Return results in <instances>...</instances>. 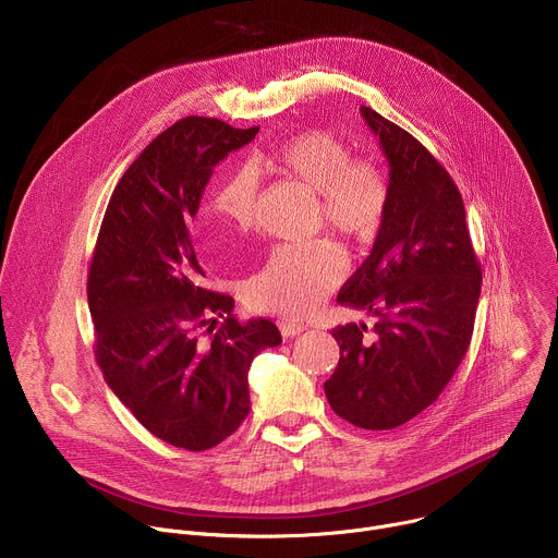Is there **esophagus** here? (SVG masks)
<instances>
[{"label":"esophagus","instance_id":"1","mask_svg":"<svg viewBox=\"0 0 558 558\" xmlns=\"http://www.w3.org/2000/svg\"><path fill=\"white\" fill-rule=\"evenodd\" d=\"M278 327H280V333H282L284 338H293V336H300V333L304 331V325H300V323H289V320L278 323Z\"/></svg>","mask_w":558,"mask_h":558}]
</instances>
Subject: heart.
<instances>
[{
    "label": "heart",
    "instance_id": "1",
    "mask_svg": "<svg viewBox=\"0 0 558 558\" xmlns=\"http://www.w3.org/2000/svg\"><path fill=\"white\" fill-rule=\"evenodd\" d=\"M263 163L317 194V218L347 241H371L388 211L386 174L371 161H353L351 147L331 132H302L265 154ZM256 201V174L238 168L220 181L209 209L218 222L245 231L254 222ZM344 274V258L329 243L280 247L250 278L245 300L256 311L302 317L342 282Z\"/></svg>",
    "mask_w": 558,
    "mask_h": 558
}]
</instances>
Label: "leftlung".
I'll list each match as a JSON object with an SVG mask.
<instances>
[{"label": "left lung", "mask_w": 558, "mask_h": 558, "mask_svg": "<svg viewBox=\"0 0 558 558\" xmlns=\"http://www.w3.org/2000/svg\"><path fill=\"white\" fill-rule=\"evenodd\" d=\"M388 161V211L371 256L338 293L377 320L333 329L340 362L325 381L353 426L388 430L428 409L461 364L482 293L465 209L450 174L407 130L360 108Z\"/></svg>", "instance_id": "obj_1"}]
</instances>
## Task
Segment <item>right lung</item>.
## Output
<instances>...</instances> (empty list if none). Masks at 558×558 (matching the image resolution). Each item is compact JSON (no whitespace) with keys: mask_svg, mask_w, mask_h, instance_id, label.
I'll list each match as a JSON object with an SVG mask.
<instances>
[{"mask_svg":"<svg viewBox=\"0 0 558 558\" xmlns=\"http://www.w3.org/2000/svg\"><path fill=\"white\" fill-rule=\"evenodd\" d=\"M258 130L187 117L158 134L114 187L90 263L95 355L108 386L151 435L185 450L238 430L252 409L254 357L282 342L271 320L238 323L233 298L201 284L187 227L214 168ZM216 314L226 323L214 332Z\"/></svg>","mask_w":558,"mask_h":558,"instance_id":"add662e5","label":"right lung"}]
</instances>
